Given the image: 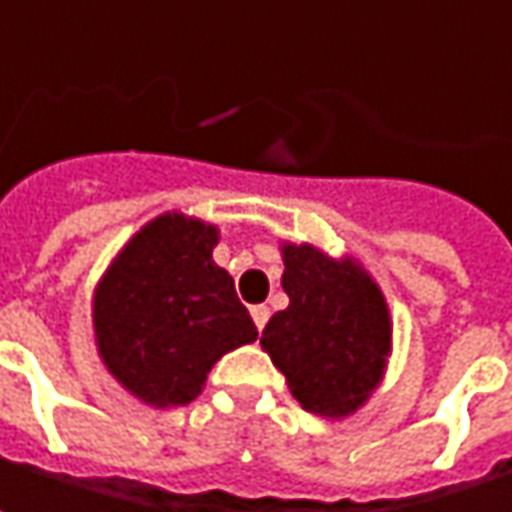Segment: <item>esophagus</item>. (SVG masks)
<instances>
[{"instance_id":"obj_1","label":"esophagus","mask_w":512,"mask_h":512,"mask_svg":"<svg viewBox=\"0 0 512 512\" xmlns=\"http://www.w3.org/2000/svg\"><path fill=\"white\" fill-rule=\"evenodd\" d=\"M250 316H253V322H256V327H259V330H265L267 319H270V307H267V305H253V307H250Z\"/></svg>"}]
</instances>
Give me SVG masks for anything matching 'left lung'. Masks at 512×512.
Here are the masks:
<instances>
[{
  "instance_id": "left-lung-1",
  "label": "left lung",
  "mask_w": 512,
  "mask_h": 512,
  "mask_svg": "<svg viewBox=\"0 0 512 512\" xmlns=\"http://www.w3.org/2000/svg\"><path fill=\"white\" fill-rule=\"evenodd\" d=\"M290 305L262 330V347L310 413L347 416L370 396L390 353V316L379 285L350 259L285 245Z\"/></svg>"
}]
</instances>
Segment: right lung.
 I'll list each match as a JSON object with an SVG mask.
<instances>
[{
	"instance_id": "obj_1",
	"label": "right lung",
	"mask_w": 512,
	"mask_h": 512,
	"mask_svg": "<svg viewBox=\"0 0 512 512\" xmlns=\"http://www.w3.org/2000/svg\"><path fill=\"white\" fill-rule=\"evenodd\" d=\"M216 242L213 225L165 213L130 239L96 287L99 356L142 402H193L210 367L259 336L230 273L213 262Z\"/></svg>"
}]
</instances>
